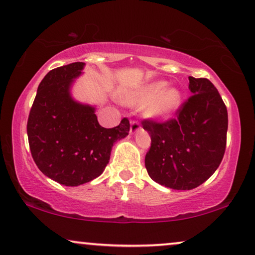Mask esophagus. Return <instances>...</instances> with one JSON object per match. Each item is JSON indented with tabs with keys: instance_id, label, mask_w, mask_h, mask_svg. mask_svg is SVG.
<instances>
[{
	"instance_id": "esophagus-1",
	"label": "esophagus",
	"mask_w": 255,
	"mask_h": 255,
	"mask_svg": "<svg viewBox=\"0 0 255 255\" xmlns=\"http://www.w3.org/2000/svg\"><path fill=\"white\" fill-rule=\"evenodd\" d=\"M139 128H141V125H139L137 120H131L130 121V132H131V134H134V132L137 131Z\"/></svg>"
}]
</instances>
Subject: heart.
<instances>
[{
  "label": "heart",
  "mask_w": 255,
  "mask_h": 255,
  "mask_svg": "<svg viewBox=\"0 0 255 255\" xmlns=\"http://www.w3.org/2000/svg\"><path fill=\"white\" fill-rule=\"evenodd\" d=\"M166 87V82H155L136 95L129 96L126 100L135 105L149 104L146 113L152 118L168 117L180 105L181 95L178 89Z\"/></svg>",
  "instance_id": "b5f03b06"
}]
</instances>
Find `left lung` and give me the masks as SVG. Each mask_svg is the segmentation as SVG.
<instances>
[{
  "instance_id": "1",
  "label": "left lung",
  "mask_w": 255,
  "mask_h": 255,
  "mask_svg": "<svg viewBox=\"0 0 255 255\" xmlns=\"http://www.w3.org/2000/svg\"><path fill=\"white\" fill-rule=\"evenodd\" d=\"M193 95L164 123L144 119L151 145L145 167L152 180L173 189L189 191L217 170L227 148L228 111L208 78L189 76Z\"/></svg>"
}]
</instances>
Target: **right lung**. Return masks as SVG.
I'll return each instance as SVG.
<instances>
[{
    "label": "right lung",
    "instance_id": "obj_1",
    "mask_svg": "<svg viewBox=\"0 0 255 255\" xmlns=\"http://www.w3.org/2000/svg\"><path fill=\"white\" fill-rule=\"evenodd\" d=\"M83 62L49 71L38 87L27 119L32 158L39 170L64 186H78L99 177L109 164L114 142L126 137L129 120L104 128L95 109L73 100L69 89Z\"/></svg>",
    "mask_w": 255,
    "mask_h": 255
}]
</instances>
